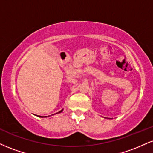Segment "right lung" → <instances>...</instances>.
<instances>
[{"label": "right lung", "mask_w": 153, "mask_h": 153, "mask_svg": "<svg viewBox=\"0 0 153 153\" xmlns=\"http://www.w3.org/2000/svg\"><path fill=\"white\" fill-rule=\"evenodd\" d=\"M62 111V110H60V111H59L58 113H56V114H58V113H61ZM53 115H54V114H53ZM39 117H47V116H39Z\"/></svg>", "instance_id": "add662e5"}]
</instances>
